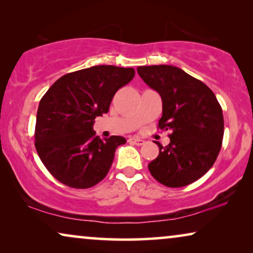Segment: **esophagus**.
<instances>
[{"label": "esophagus", "instance_id": "1", "mask_svg": "<svg viewBox=\"0 0 253 253\" xmlns=\"http://www.w3.org/2000/svg\"><path fill=\"white\" fill-rule=\"evenodd\" d=\"M129 141L131 144H134V145H138V146H140V145H144L145 144V140L141 139V138H138V137H132L130 138Z\"/></svg>", "mask_w": 253, "mask_h": 253}]
</instances>
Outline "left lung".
Wrapping results in <instances>:
<instances>
[{
	"mask_svg": "<svg viewBox=\"0 0 253 253\" xmlns=\"http://www.w3.org/2000/svg\"><path fill=\"white\" fill-rule=\"evenodd\" d=\"M138 75L162 100L159 127L170 130V143L159 146L148 164L152 176L169 188H181L205 175L223 139V115L209 86L172 65L138 67Z\"/></svg>",
	"mask_w": 253,
	"mask_h": 253,
	"instance_id": "left-lung-1",
	"label": "left lung"
}]
</instances>
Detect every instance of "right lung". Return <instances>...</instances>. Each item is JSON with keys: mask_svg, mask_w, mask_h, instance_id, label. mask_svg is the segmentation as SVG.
Segmentation results:
<instances>
[{"mask_svg": "<svg viewBox=\"0 0 253 253\" xmlns=\"http://www.w3.org/2000/svg\"><path fill=\"white\" fill-rule=\"evenodd\" d=\"M132 68L94 65L57 79L40 100L36 123L38 154L57 181L76 189L98 184L108 174L117 146L126 138L95 136L96 116L108 113L122 86L132 81Z\"/></svg>", "mask_w": 253, "mask_h": 253, "instance_id": "1", "label": "right lung"}]
</instances>
